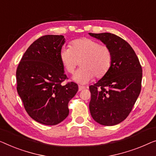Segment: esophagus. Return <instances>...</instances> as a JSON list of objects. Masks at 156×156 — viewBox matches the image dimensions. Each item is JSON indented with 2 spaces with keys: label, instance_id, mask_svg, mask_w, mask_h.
I'll list each match as a JSON object with an SVG mask.
<instances>
[{
  "label": "esophagus",
  "instance_id": "1",
  "mask_svg": "<svg viewBox=\"0 0 156 156\" xmlns=\"http://www.w3.org/2000/svg\"><path fill=\"white\" fill-rule=\"evenodd\" d=\"M84 89H85V86H82V85H79V86H78V90L79 91L83 90H84Z\"/></svg>",
  "mask_w": 156,
  "mask_h": 156
}]
</instances>
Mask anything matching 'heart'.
Listing matches in <instances>:
<instances>
[{
  "mask_svg": "<svg viewBox=\"0 0 156 156\" xmlns=\"http://www.w3.org/2000/svg\"><path fill=\"white\" fill-rule=\"evenodd\" d=\"M59 58L65 71L71 74L75 71L78 61H81V69L73 76V80L85 84L95 76L100 78L106 75L111 67L112 55L107 46L83 37L72 41L70 48H62Z\"/></svg>",
  "mask_w": 156,
  "mask_h": 156,
  "instance_id": "obj_1",
  "label": "heart"
}]
</instances>
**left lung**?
Listing matches in <instances>:
<instances>
[{
	"instance_id": "left-lung-1",
	"label": "left lung",
	"mask_w": 156,
	"mask_h": 156,
	"mask_svg": "<svg viewBox=\"0 0 156 156\" xmlns=\"http://www.w3.org/2000/svg\"><path fill=\"white\" fill-rule=\"evenodd\" d=\"M111 50V67L103 77L90 86L89 109L93 119L104 126H114L131 112L141 89L142 68L132 47L111 33H89Z\"/></svg>"
}]
</instances>
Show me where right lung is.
<instances>
[{
    "mask_svg": "<svg viewBox=\"0 0 156 156\" xmlns=\"http://www.w3.org/2000/svg\"><path fill=\"white\" fill-rule=\"evenodd\" d=\"M63 35H45L34 41L24 54L16 71L17 90L25 110L35 121L56 125L69 114L68 104L78 90L66 79L59 53Z\"/></svg>",
    "mask_w": 156,
    "mask_h": 156,
    "instance_id": "right-lung-1",
    "label": "right lung"
}]
</instances>
